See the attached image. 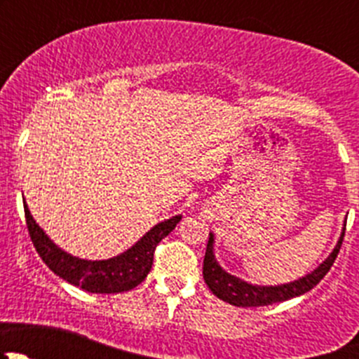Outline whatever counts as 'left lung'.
Segmentation results:
<instances>
[{
    "mask_svg": "<svg viewBox=\"0 0 359 359\" xmlns=\"http://www.w3.org/2000/svg\"><path fill=\"white\" fill-rule=\"evenodd\" d=\"M344 233H346V229H344ZM344 233L340 236L337 247L334 248V252L330 253V257L318 269H314L313 273L300 278V280L292 281V283L287 285H280V287H257V285H250L247 281L240 280V278L227 274L217 264L215 257H213V234L210 233L205 260H203V278H205V283L208 285L213 295L219 297L224 302H229L231 306L259 307L283 302V300L293 299V297H299L302 293L313 290L323 280L325 274L330 271L337 255H339V250L342 247L344 241Z\"/></svg>",
    "mask_w": 359,
    "mask_h": 359,
    "instance_id": "left-lung-1",
    "label": "left lung"
}]
</instances>
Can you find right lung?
Segmentation results:
<instances>
[{"instance_id":"add662e5","label":"right lung","mask_w":359,"mask_h":359,"mask_svg":"<svg viewBox=\"0 0 359 359\" xmlns=\"http://www.w3.org/2000/svg\"><path fill=\"white\" fill-rule=\"evenodd\" d=\"M24 212L29 236L43 262L67 283L92 293H121L142 283L153 267L158 243L168 236L182 219V215H175L156 224L149 233L140 238V241L121 255L107 260H83L57 247L32 219L27 205H24Z\"/></svg>"}]
</instances>
